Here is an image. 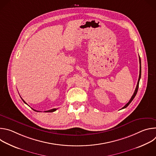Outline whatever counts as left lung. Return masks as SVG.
<instances>
[{"label":"left lung","instance_id":"1","mask_svg":"<svg viewBox=\"0 0 156 156\" xmlns=\"http://www.w3.org/2000/svg\"><path fill=\"white\" fill-rule=\"evenodd\" d=\"M139 60H140V75H139V78H138V83H137V85H136V89H135V92H134V94H133V96H131V99H130V100L129 101V102L122 108H126L131 102V101L133 100V99L135 98V96L136 95V93H137V92H138V87H139V83H140V78H141V58H140V57L139 56Z\"/></svg>","mask_w":156,"mask_h":156}]
</instances>
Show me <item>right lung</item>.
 I'll list each match as a JSON object with an SVG mask.
<instances>
[{"mask_svg":"<svg viewBox=\"0 0 156 156\" xmlns=\"http://www.w3.org/2000/svg\"><path fill=\"white\" fill-rule=\"evenodd\" d=\"M21 99H22V101H23L26 104H27V103H26V102L21 98ZM28 105V104H27ZM57 108H52V109H51V110H47V111H44V112H54V111H55L56 110H57ZM34 110H35V111H36V112H39V111H37V110H34V109H33Z\"/></svg>","mask_w":156,"mask_h":156,"instance_id":"1","label":"right lung"}]
</instances>
